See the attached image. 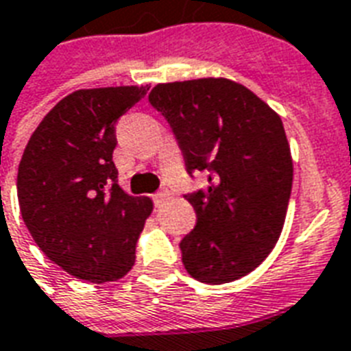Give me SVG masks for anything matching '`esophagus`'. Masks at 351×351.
<instances>
[{
    "instance_id": "esophagus-1",
    "label": "esophagus",
    "mask_w": 351,
    "mask_h": 351,
    "mask_svg": "<svg viewBox=\"0 0 351 351\" xmlns=\"http://www.w3.org/2000/svg\"><path fill=\"white\" fill-rule=\"evenodd\" d=\"M167 197H168V192L161 190V192H157V194H154V203H156V205H161L162 201L167 199Z\"/></svg>"
}]
</instances>
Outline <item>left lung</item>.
<instances>
[{
    "instance_id": "8db88e82",
    "label": "left lung",
    "mask_w": 351,
    "mask_h": 351,
    "mask_svg": "<svg viewBox=\"0 0 351 351\" xmlns=\"http://www.w3.org/2000/svg\"><path fill=\"white\" fill-rule=\"evenodd\" d=\"M165 119L190 178L208 186L184 197L197 223L179 249L205 284L232 282L273 251L286 219L293 162L284 124L256 95L227 78L157 84L148 95Z\"/></svg>"
}]
</instances>
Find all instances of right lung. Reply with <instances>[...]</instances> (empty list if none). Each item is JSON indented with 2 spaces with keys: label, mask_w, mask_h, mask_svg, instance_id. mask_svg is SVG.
Masks as SVG:
<instances>
[{
  "label": "right lung",
  "mask_w": 351,
  "mask_h": 351,
  "mask_svg": "<svg viewBox=\"0 0 351 351\" xmlns=\"http://www.w3.org/2000/svg\"><path fill=\"white\" fill-rule=\"evenodd\" d=\"M145 95L133 86L67 95L43 117L21 157V218L45 256L80 280H119L135 263L152 201L119 186L113 150L117 121Z\"/></svg>",
  "instance_id": "right-lung-1"
}]
</instances>
